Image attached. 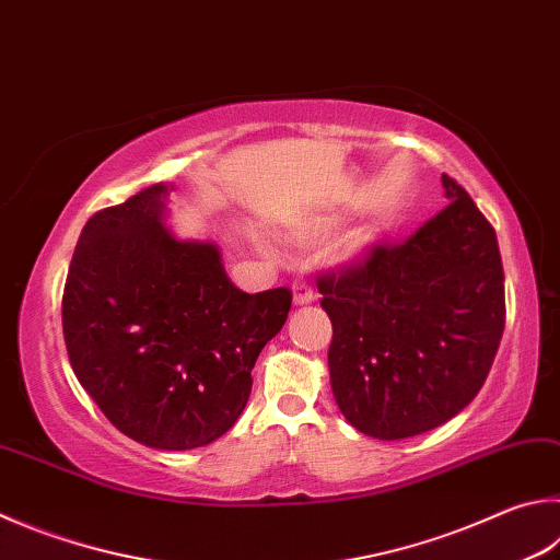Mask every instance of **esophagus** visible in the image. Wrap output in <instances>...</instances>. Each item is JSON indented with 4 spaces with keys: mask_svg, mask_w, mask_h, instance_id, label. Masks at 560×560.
Returning a JSON list of instances; mask_svg holds the SVG:
<instances>
[{
    "mask_svg": "<svg viewBox=\"0 0 560 560\" xmlns=\"http://www.w3.org/2000/svg\"><path fill=\"white\" fill-rule=\"evenodd\" d=\"M293 303L296 306H306V303L313 301V289H311V281L306 277H299L296 281H293Z\"/></svg>",
    "mask_w": 560,
    "mask_h": 560,
    "instance_id": "obj_1",
    "label": "esophagus"
}]
</instances>
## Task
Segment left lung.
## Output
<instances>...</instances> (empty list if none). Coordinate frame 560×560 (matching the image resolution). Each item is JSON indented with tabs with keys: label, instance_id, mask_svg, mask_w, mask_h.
<instances>
[{
	"label": "left lung",
	"instance_id": "8db88e82",
	"mask_svg": "<svg viewBox=\"0 0 560 560\" xmlns=\"http://www.w3.org/2000/svg\"><path fill=\"white\" fill-rule=\"evenodd\" d=\"M451 202L404 242L318 277L330 315V386L354 429L399 441L470 404L504 332V269L494 228L457 180Z\"/></svg>",
	"mask_w": 560,
	"mask_h": 560
}]
</instances>
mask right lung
Listing matches in <instances>:
<instances>
[{
    "label": "right lung",
    "instance_id": "1",
    "mask_svg": "<svg viewBox=\"0 0 560 560\" xmlns=\"http://www.w3.org/2000/svg\"><path fill=\"white\" fill-rule=\"evenodd\" d=\"M171 190L154 183L85 222L63 289V338L78 382L117 431L190 451L240 419L291 291H240L218 245L171 235Z\"/></svg>",
    "mask_w": 560,
    "mask_h": 560
}]
</instances>
